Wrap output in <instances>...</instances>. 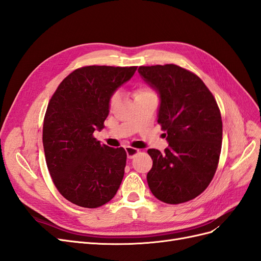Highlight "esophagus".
Here are the masks:
<instances>
[{"mask_svg":"<svg viewBox=\"0 0 261 261\" xmlns=\"http://www.w3.org/2000/svg\"><path fill=\"white\" fill-rule=\"evenodd\" d=\"M125 150H126V153H127V158H128V159H133V158L135 156L136 154H138V152H139L138 149L132 148V147H126Z\"/></svg>","mask_w":261,"mask_h":261,"instance_id":"1","label":"esophagus"}]
</instances>
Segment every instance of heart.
Segmentation results:
<instances>
[{"mask_svg": "<svg viewBox=\"0 0 261 261\" xmlns=\"http://www.w3.org/2000/svg\"><path fill=\"white\" fill-rule=\"evenodd\" d=\"M152 94H154L153 91L151 89H149L148 87H145V86H138L137 88L134 90V98H135V101L147 98L149 96H152ZM117 98H118L117 93H114L113 96L111 97V100H110V106L113 107L116 103Z\"/></svg>", "mask_w": 261, "mask_h": 261, "instance_id": "b5f03b06", "label": "heart"}]
</instances>
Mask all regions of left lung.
Returning <instances> with one entry per match:
<instances>
[{
	"label": "left lung",
	"instance_id": "obj_1",
	"mask_svg": "<svg viewBox=\"0 0 261 261\" xmlns=\"http://www.w3.org/2000/svg\"><path fill=\"white\" fill-rule=\"evenodd\" d=\"M144 82L159 94L158 123L169 147L149 149L147 181L155 198L171 204L196 198L215 175L222 146L217 101L200 78L174 64L140 66Z\"/></svg>",
	"mask_w": 261,
	"mask_h": 261
}]
</instances>
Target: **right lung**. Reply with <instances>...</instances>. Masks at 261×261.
I'll use <instances>...</instances> for the list:
<instances>
[{
	"mask_svg": "<svg viewBox=\"0 0 261 261\" xmlns=\"http://www.w3.org/2000/svg\"><path fill=\"white\" fill-rule=\"evenodd\" d=\"M137 67L85 66L64 78L46 109L42 141L55 187L84 208L109 202L120 188L126 165L123 148L102 145L94 130L105 128L110 100Z\"/></svg>",
	"mask_w": 261,
	"mask_h": 261,
	"instance_id": "obj_1",
	"label": "right lung"
}]
</instances>
